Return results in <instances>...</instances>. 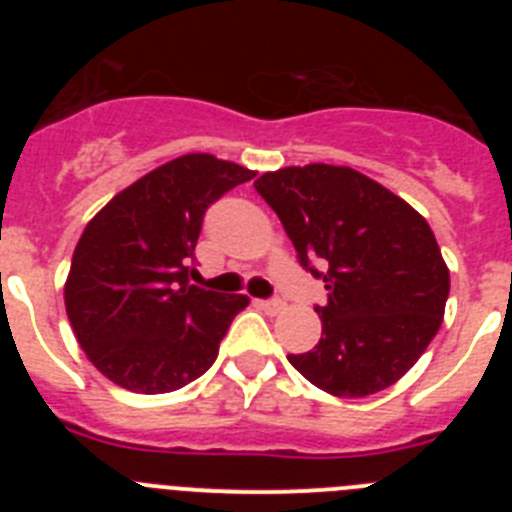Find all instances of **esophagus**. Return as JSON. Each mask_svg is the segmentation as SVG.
I'll list each match as a JSON object with an SVG mask.
<instances>
[{
	"instance_id": "1",
	"label": "esophagus",
	"mask_w": 512,
	"mask_h": 512,
	"mask_svg": "<svg viewBox=\"0 0 512 512\" xmlns=\"http://www.w3.org/2000/svg\"><path fill=\"white\" fill-rule=\"evenodd\" d=\"M256 305H259L264 312H269V315H277V312L284 310V302L277 300V297H274V300H259Z\"/></svg>"
}]
</instances>
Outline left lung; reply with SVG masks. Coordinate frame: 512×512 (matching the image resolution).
Listing matches in <instances>:
<instances>
[{
	"mask_svg": "<svg viewBox=\"0 0 512 512\" xmlns=\"http://www.w3.org/2000/svg\"><path fill=\"white\" fill-rule=\"evenodd\" d=\"M253 187L282 220L302 269L328 289V302L315 307L318 346L289 354V364L336 397L387 390L433 341L449 300L431 225L348 166H287Z\"/></svg>",
	"mask_w": 512,
	"mask_h": 512,
	"instance_id": "obj_1",
	"label": "left lung"
}]
</instances>
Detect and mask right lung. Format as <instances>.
I'll return each mask as SVG.
<instances>
[{
	"instance_id": "1",
	"label": "right lung",
	"mask_w": 512,
	"mask_h": 512,
	"mask_svg": "<svg viewBox=\"0 0 512 512\" xmlns=\"http://www.w3.org/2000/svg\"><path fill=\"white\" fill-rule=\"evenodd\" d=\"M256 171L187 153L115 194L81 233L63 289L76 341L104 377L140 395L174 392L217 359L246 295L189 284L212 202Z\"/></svg>"
}]
</instances>
